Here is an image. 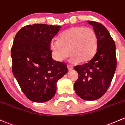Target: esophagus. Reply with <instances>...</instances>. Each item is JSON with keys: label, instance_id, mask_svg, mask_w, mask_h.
Instances as JSON below:
<instances>
[{"label": "esophagus", "instance_id": "obj_1", "mask_svg": "<svg viewBox=\"0 0 125 125\" xmlns=\"http://www.w3.org/2000/svg\"><path fill=\"white\" fill-rule=\"evenodd\" d=\"M67 68H68V71H70V70H71L73 69V67L72 66H70V65H68Z\"/></svg>", "mask_w": 125, "mask_h": 125}]
</instances>
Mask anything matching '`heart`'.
Returning a JSON list of instances; mask_svg holds the SVG:
<instances>
[{"instance_id":"heart-1","label":"heart","mask_w":125,"mask_h":125,"mask_svg":"<svg viewBox=\"0 0 125 125\" xmlns=\"http://www.w3.org/2000/svg\"><path fill=\"white\" fill-rule=\"evenodd\" d=\"M98 46L96 32L91 27L75 26L60 35L59 40H52L49 44L52 56L62 62L71 54L70 62L77 63L88 62L95 55Z\"/></svg>"}]
</instances>
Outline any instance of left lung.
I'll list each match as a JSON object with an SVG mask.
<instances>
[{"mask_svg": "<svg viewBox=\"0 0 125 125\" xmlns=\"http://www.w3.org/2000/svg\"><path fill=\"white\" fill-rule=\"evenodd\" d=\"M87 22L97 34V50L88 62L74 67L79 77L74 88L80 98L93 101L101 98L109 87L117 68V57L115 44L107 29L97 22Z\"/></svg>", "mask_w": 125, "mask_h": 125, "instance_id": "1", "label": "left lung"}]
</instances>
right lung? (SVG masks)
Masks as SVG:
<instances>
[{"mask_svg":"<svg viewBox=\"0 0 125 125\" xmlns=\"http://www.w3.org/2000/svg\"><path fill=\"white\" fill-rule=\"evenodd\" d=\"M61 28L34 24L16 33L11 48L12 71L29 100L43 103L55 95L57 82L68 72L65 63L52 58L49 44Z\"/></svg>","mask_w":125,"mask_h":125,"instance_id":"right-lung-1","label":"right lung"}]
</instances>
